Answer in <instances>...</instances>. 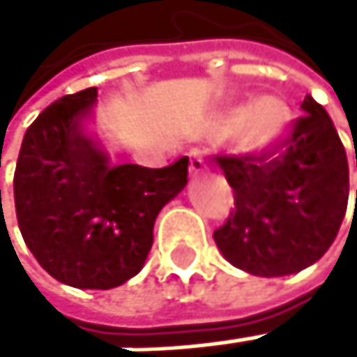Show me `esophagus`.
<instances>
[{
	"instance_id": "34e87169",
	"label": "esophagus",
	"mask_w": 357,
	"mask_h": 357,
	"mask_svg": "<svg viewBox=\"0 0 357 357\" xmlns=\"http://www.w3.org/2000/svg\"><path fill=\"white\" fill-rule=\"evenodd\" d=\"M203 167H205V160L201 158V156H192L190 158V173H199V171H203Z\"/></svg>"
}]
</instances>
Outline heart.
I'll list each match as a JSON object with an SVG mask.
<instances>
[{
	"label": "heart",
	"mask_w": 357,
	"mask_h": 357,
	"mask_svg": "<svg viewBox=\"0 0 357 357\" xmlns=\"http://www.w3.org/2000/svg\"><path fill=\"white\" fill-rule=\"evenodd\" d=\"M289 109L278 98L250 100L231 109L214 128L218 137H231L244 130V145L261 149L274 143L289 124Z\"/></svg>",
	"instance_id": "heart-1"
}]
</instances>
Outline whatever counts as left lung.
Returning a JSON list of instances; mask_svg holds the SVG:
<instances>
[{"label":"left lung","instance_id":"left-lung-1","mask_svg":"<svg viewBox=\"0 0 357 357\" xmlns=\"http://www.w3.org/2000/svg\"><path fill=\"white\" fill-rule=\"evenodd\" d=\"M302 111L289 132L261 152L216 156L236 208L214 242L231 266L255 276H287L319 261L347 212L345 147L312 96Z\"/></svg>","mask_w":357,"mask_h":357}]
</instances>
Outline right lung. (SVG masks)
Listing matches in <instances>:
<instances>
[{
  "label": "right lung",
  "instance_id": "1",
  "mask_svg": "<svg viewBox=\"0 0 357 357\" xmlns=\"http://www.w3.org/2000/svg\"><path fill=\"white\" fill-rule=\"evenodd\" d=\"M96 96V87L68 93L27 128L15 208L27 248L53 278L113 289L143 268L158 212L188 182V156L162 169L109 165L81 130Z\"/></svg>",
  "mask_w": 357,
  "mask_h": 357
}]
</instances>
